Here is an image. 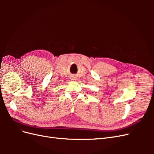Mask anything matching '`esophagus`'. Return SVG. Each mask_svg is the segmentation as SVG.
I'll return each mask as SVG.
<instances>
[{
	"label": "esophagus",
	"instance_id": "34e87169",
	"mask_svg": "<svg viewBox=\"0 0 154 154\" xmlns=\"http://www.w3.org/2000/svg\"><path fill=\"white\" fill-rule=\"evenodd\" d=\"M75 78H74V77H73V78H72V80H76Z\"/></svg>",
	"mask_w": 154,
	"mask_h": 154
}]
</instances>
